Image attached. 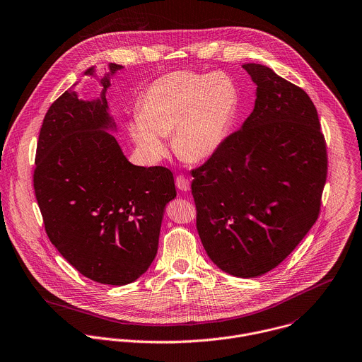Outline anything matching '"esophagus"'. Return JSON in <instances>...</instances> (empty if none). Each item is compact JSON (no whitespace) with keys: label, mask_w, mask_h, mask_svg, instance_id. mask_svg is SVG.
<instances>
[{"label":"esophagus","mask_w":362,"mask_h":362,"mask_svg":"<svg viewBox=\"0 0 362 362\" xmlns=\"http://www.w3.org/2000/svg\"><path fill=\"white\" fill-rule=\"evenodd\" d=\"M175 185L181 191H188L189 189V180L185 175H178L175 178Z\"/></svg>","instance_id":"esophagus-1"}]
</instances>
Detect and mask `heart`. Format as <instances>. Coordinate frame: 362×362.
<instances>
[{
	"mask_svg": "<svg viewBox=\"0 0 362 362\" xmlns=\"http://www.w3.org/2000/svg\"><path fill=\"white\" fill-rule=\"evenodd\" d=\"M240 107L235 80L223 73L174 71L153 81L141 94L139 114L127 122L143 154L157 161L171 135L174 151L187 161H204L225 143Z\"/></svg>",
	"mask_w": 362,
	"mask_h": 362,
	"instance_id": "b5f03b06",
	"label": "heart"
}]
</instances>
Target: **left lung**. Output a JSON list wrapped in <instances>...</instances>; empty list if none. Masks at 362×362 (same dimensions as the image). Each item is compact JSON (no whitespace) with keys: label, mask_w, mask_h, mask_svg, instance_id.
Here are the masks:
<instances>
[{"label":"left lung","mask_w":362,"mask_h":362,"mask_svg":"<svg viewBox=\"0 0 362 362\" xmlns=\"http://www.w3.org/2000/svg\"><path fill=\"white\" fill-rule=\"evenodd\" d=\"M257 86L241 129L191 171L197 229L225 272L252 278L281 264L319 218L327 178L316 107L269 67L243 64Z\"/></svg>","instance_id":"1"}]
</instances>
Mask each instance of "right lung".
Listing matches in <instances>:
<instances>
[{
    "label": "right lung",
    "mask_w": 362,
    "mask_h": 362,
    "mask_svg": "<svg viewBox=\"0 0 362 362\" xmlns=\"http://www.w3.org/2000/svg\"><path fill=\"white\" fill-rule=\"evenodd\" d=\"M111 73L122 66L111 63ZM86 74H94L88 69ZM66 91L40 127L33 188L49 240L84 276L107 285L136 281L153 262L165 205L175 198L165 167L133 165L108 132L105 98Z\"/></svg>",
    "instance_id": "add662e5"
}]
</instances>
